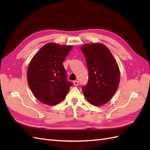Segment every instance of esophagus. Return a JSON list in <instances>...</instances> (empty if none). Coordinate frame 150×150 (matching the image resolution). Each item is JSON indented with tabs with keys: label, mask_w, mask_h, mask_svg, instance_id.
<instances>
[{
	"label": "esophagus",
	"mask_w": 150,
	"mask_h": 150,
	"mask_svg": "<svg viewBox=\"0 0 150 150\" xmlns=\"http://www.w3.org/2000/svg\"><path fill=\"white\" fill-rule=\"evenodd\" d=\"M73 83H74V86H78V81H74V82H73Z\"/></svg>",
	"instance_id": "34e87169"
}]
</instances>
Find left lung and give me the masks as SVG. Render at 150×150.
<instances>
[{
  "instance_id": "8db88e82",
  "label": "left lung",
  "mask_w": 150,
  "mask_h": 150,
  "mask_svg": "<svg viewBox=\"0 0 150 150\" xmlns=\"http://www.w3.org/2000/svg\"><path fill=\"white\" fill-rule=\"evenodd\" d=\"M89 71L87 84L82 90L86 99L95 106L108 103L118 87V66L110 50L100 43L86 44L81 47Z\"/></svg>"
}]
</instances>
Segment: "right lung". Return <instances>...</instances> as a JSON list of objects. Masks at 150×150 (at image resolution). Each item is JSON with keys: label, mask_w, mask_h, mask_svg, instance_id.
<instances>
[{"label": "right lung", "mask_w": 150, "mask_h": 150, "mask_svg": "<svg viewBox=\"0 0 150 150\" xmlns=\"http://www.w3.org/2000/svg\"><path fill=\"white\" fill-rule=\"evenodd\" d=\"M71 46L48 43L30 61L28 70V82L35 98L48 105L62 101L72 83L66 78L62 62L71 51Z\"/></svg>", "instance_id": "right-lung-1"}]
</instances>
